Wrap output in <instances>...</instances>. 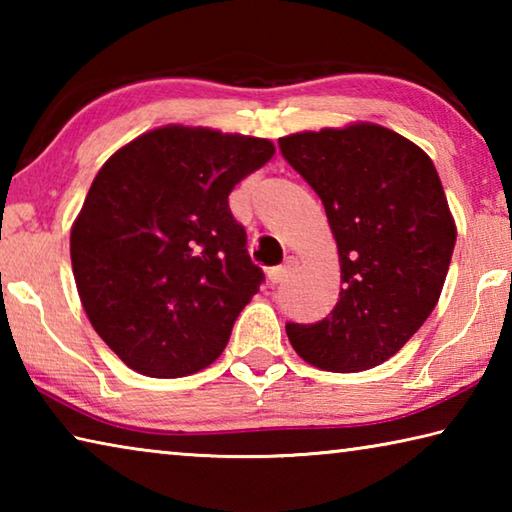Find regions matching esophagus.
Returning a JSON list of instances; mask_svg holds the SVG:
<instances>
[{"label": "esophagus", "instance_id": "esophagus-1", "mask_svg": "<svg viewBox=\"0 0 512 512\" xmlns=\"http://www.w3.org/2000/svg\"><path fill=\"white\" fill-rule=\"evenodd\" d=\"M293 266H296V259L287 257V262H284L282 266H275V268H271V271H268V282H271V284L284 282V280H287V277L291 275Z\"/></svg>", "mask_w": 512, "mask_h": 512}]
</instances>
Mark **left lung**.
<instances>
[{
    "label": "left lung",
    "mask_w": 512,
    "mask_h": 512,
    "mask_svg": "<svg viewBox=\"0 0 512 512\" xmlns=\"http://www.w3.org/2000/svg\"><path fill=\"white\" fill-rule=\"evenodd\" d=\"M325 205L339 246V302L314 325L287 323L311 366L375 368L436 307L456 244L443 183L420 146L377 124L305 131L277 140Z\"/></svg>",
    "instance_id": "1"
}]
</instances>
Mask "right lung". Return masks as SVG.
<instances>
[{"instance_id": "add662e5", "label": "right lung", "mask_w": 512, "mask_h": 512, "mask_svg": "<svg viewBox=\"0 0 512 512\" xmlns=\"http://www.w3.org/2000/svg\"><path fill=\"white\" fill-rule=\"evenodd\" d=\"M273 153L262 137L164 126L103 164L69 253L85 314L128 368L185 377L228 345L264 282L228 196Z\"/></svg>"}]
</instances>
